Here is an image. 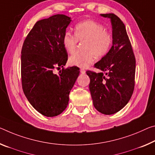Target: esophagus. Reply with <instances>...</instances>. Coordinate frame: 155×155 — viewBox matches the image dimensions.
<instances>
[{
  "mask_svg": "<svg viewBox=\"0 0 155 155\" xmlns=\"http://www.w3.org/2000/svg\"><path fill=\"white\" fill-rule=\"evenodd\" d=\"M80 72H81V73L83 74H85V70H83V69H81Z\"/></svg>",
  "mask_w": 155,
  "mask_h": 155,
  "instance_id": "34e87169",
  "label": "esophagus"
}]
</instances>
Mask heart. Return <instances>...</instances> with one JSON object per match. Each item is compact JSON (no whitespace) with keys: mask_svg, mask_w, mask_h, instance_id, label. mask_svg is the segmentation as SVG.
<instances>
[{"mask_svg":"<svg viewBox=\"0 0 155 155\" xmlns=\"http://www.w3.org/2000/svg\"><path fill=\"white\" fill-rule=\"evenodd\" d=\"M85 41L83 50L76 51L69 57V64L72 66L85 68L94 63L95 56L104 57L108 53L112 44V36L105 28L97 22L85 20L74 27V34L66 31L63 36V45L68 52L75 50L78 41Z\"/></svg>","mask_w":155,"mask_h":155,"instance_id":"1","label":"heart"}]
</instances>
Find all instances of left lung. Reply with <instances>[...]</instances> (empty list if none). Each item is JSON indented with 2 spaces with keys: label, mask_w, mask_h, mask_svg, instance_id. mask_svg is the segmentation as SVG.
I'll return each mask as SVG.
<instances>
[{
  "label": "left lung",
  "mask_w": 155,
  "mask_h": 155,
  "mask_svg": "<svg viewBox=\"0 0 155 155\" xmlns=\"http://www.w3.org/2000/svg\"><path fill=\"white\" fill-rule=\"evenodd\" d=\"M100 15L110 19L112 46L94 64L101 72L86 73L90 78L89 87L93 105L99 112L110 115L121 110L130 99L134 88L136 61L121 19L114 14Z\"/></svg>",
  "instance_id": "8db88e82"
}]
</instances>
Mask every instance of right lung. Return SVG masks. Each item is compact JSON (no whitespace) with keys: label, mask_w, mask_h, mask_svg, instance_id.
Here are the masks:
<instances>
[{"label":"right lung","mask_w":155,"mask_h":155,"mask_svg":"<svg viewBox=\"0 0 155 155\" xmlns=\"http://www.w3.org/2000/svg\"><path fill=\"white\" fill-rule=\"evenodd\" d=\"M71 18L56 14L36 22L21 50V79L24 94L34 109L45 117L60 114L68 105L69 94L79 75V68H63L68 53L63 36Z\"/></svg>","instance_id":"right-lung-1"}]
</instances>
